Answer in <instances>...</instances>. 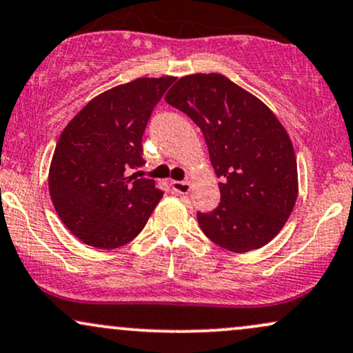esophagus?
<instances>
[{
  "label": "esophagus",
  "mask_w": 353,
  "mask_h": 353,
  "mask_svg": "<svg viewBox=\"0 0 353 353\" xmlns=\"http://www.w3.org/2000/svg\"><path fill=\"white\" fill-rule=\"evenodd\" d=\"M170 186H172L173 192L178 193V194H186L190 192V188H192L190 181H172Z\"/></svg>",
  "instance_id": "esophagus-1"
}]
</instances>
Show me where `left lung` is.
Returning a JSON list of instances; mask_svg holds the SVG:
<instances>
[{"label":"left lung","instance_id":"1","mask_svg":"<svg viewBox=\"0 0 353 353\" xmlns=\"http://www.w3.org/2000/svg\"><path fill=\"white\" fill-rule=\"evenodd\" d=\"M165 101L201 128L221 180L219 205L196 213L203 233L233 252L268 244L297 198L296 155L276 115L221 74L181 77Z\"/></svg>","mask_w":353,"mask_h":353}]
</instances>
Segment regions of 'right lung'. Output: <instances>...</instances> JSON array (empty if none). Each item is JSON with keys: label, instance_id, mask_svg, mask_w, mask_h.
<instances>
[{"label": "right lung", "instance_id": "add662e5", "mask_svg": "<svg viewBox=\"0 0 353 353\" xmlns=\"http://www.w3.org/2000/svg\"><path fill=\"white\" fill-rule=\"evenodd\" d=\"M175 77H142L92 99L68 123L49 170V193L65 228L82 243L115 250L130 243L160 201L145 167L142 137Z\"/></svg>", "mask_w": 353, "mask_h": 353}]
</instances>
